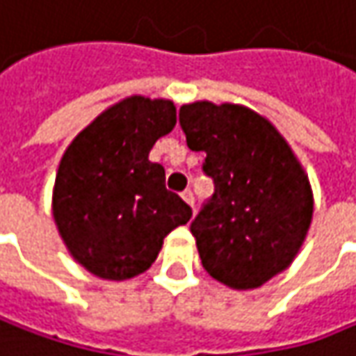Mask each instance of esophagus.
I'll list each match as a JSON object with an SVG mask.
<instances>
[{
    "label": "esophagus",
    "instance_id": "obj_1",
    "mask_svg": "<svg viewBox=\"0 0 356 356\" xmlns=\"http://www.w3.org/2000/svg\"><path fill=\"white\" fill-rule=\"evenodd\" d=\"M182 198H184V202H186V204H191V207H194V194H192L191 188H188V191L182 192Z\"/></svg>",
    "mask_w": 356,
    "mask_h": 356
}]
</instances>
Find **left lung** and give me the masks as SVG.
<instances>
[{"instance_id": "8db88e82", "label": "left lung", "mask_w": 356, "mask_h": 356, "mask_svg": "<svg viewBox=\"0 0 356 356\" xmlns=\"http://www.w3.org/2000/svg\"><path fill=\"white\" fill-rule=\"evenodd\" d=\"M180 125L215 180L191 225L202 267L233 290L264 286L290 267L308 235V174L271 121L245 105L194 101L180 107Z\"/></svg>"}]
</instances>
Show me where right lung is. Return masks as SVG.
<instances>
[{
  "label": "right lung",
  "instance_id": "obj_1",
  "mask_svg": "<svg viewBox=\"0 0 356 356\" xmlns=\"http://www.w3.org/2000/svg\"><path fill=\"white\" fill-rule=\"evenodd\" d=\"M176 125L168 99L131 95L105 109L66 147L52 191V216L68 253L97 277L123 282L152 266L164 237L192 209L165 191L147 160Z\"/></svg>",
  "mask_w": 356,
  "mask_h": 356
}]
</instances>
